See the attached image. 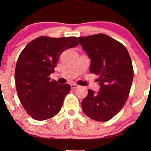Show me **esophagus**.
Returning <instances> with one entry per match:
<instances>
[{"label": "esophagus", "instance_id": "34e87169", "mask_svg": "<svg viewBox=\"0 0 151 151\" xmlns=\"http://www.w3.org/2000/svg\"><path fill=\"white\" fill-rule=\"evenodd\" d=\"M71 86L72 89H75V88H78V86L76 84H71Z\"/></svg>", "mask_w": 151, "mask_h": 151}]
</instances>
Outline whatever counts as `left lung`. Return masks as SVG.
<instances>
[{
  "mask_svg": "<svg viewBox=\"0 0 151 151\" xmlns=\"http://www.w3.org/2000/svg\"><path fill=\"white\" fill-rule=\"evenodd\" d=\"M91 59L90 71L99 76L100 91L88 89L82 102V111L88 117L106 122L122 109L129 97L133 69L129 51L118 41L99 34L78 38Z\"/></svg>",
  "mask_w": 151,
  "mask_h": 151,
  "instance_id": "8db88e82",
  "label": "left lung"
}]
</instances>
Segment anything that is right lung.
<instances>
[{
    "instance_id": "add662e5",
    "label": "right lung",
    "mask_w": 151,
    "mask_h": 151,
    "mask_svg": "<svg viewBox=\"0 0 151 151\" xmlns=\"http://www.w3.org/2000/svg\"><path fill=\"white\" fill-rule=\"evenodd\" d=\"M78 44L76 37L40 36L20 53L15 69L16 91L22 106L34 119L45 120L60 111L71 86L60 85L49 76L61 53Z\"/></svg>"
}]
</instances>
